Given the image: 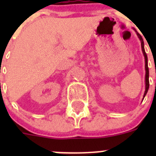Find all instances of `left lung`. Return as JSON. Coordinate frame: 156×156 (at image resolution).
I'll list each match as a JSON object with an SVG mask.
<instances>
[{"mask_svg": "<svg viewBox=\"0 0 156 156\" xmlns=\"http://www.w3.org/2000/svg\"><path fill=\"white\" fill-rule=\"evenodd\" d=\"M137 35L138 36L139 39L140 40V42H141V48H142L143 54L144 55V58H145V70H146V74H145V91H144V97L146 95L147 92H148V88H149V80H148V77H149V71H148V57H147V55L145 53V51H144V41H143L142 37L140 36V34H138L137 32ZM156 87V83H155Z\"/></svg>", "mask_w": 156, "mask_h": 156, "instance_id": "8db88e82", "label": "left lung"}]
</instances>
